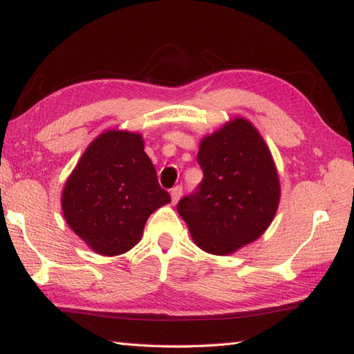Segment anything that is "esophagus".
Segmentation results:
<instances>
[{"mask_svg":"<svg viewBox=\"0 0 354 354\" xmlns=\"http://www.w3.org/2000/svg\"><path fill=\"white\" fill-rule=\"evenodd\" d=\"M170 195H171V203H173V205H176V203L179 201V198H181V195H183V187H181V185H176V187H173L171 192H170Z\"/></svg>","mask_w":354,"mask_h":354,"instance_id":"obj_1","label":"esophagus"}]
</instances>
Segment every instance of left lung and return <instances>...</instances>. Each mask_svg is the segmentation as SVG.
<instances>
[{"mask_svg": "<svg viewBox=\"0 0 354 354\" xmlns=\"http://www.w3.org/2000/svg\"><path fill=\"white\" fill-rule=\"evenodd\" d=\"M198 189L178 203L190 236L206 253L225 256L261 237L277 214L279 179L267 143L237 117L200 143Z\"/></svg>", "mask_w": 354, "mask_h": 354, "instance_id": "left-lung-1", "label": "left lung"}]
</instances>
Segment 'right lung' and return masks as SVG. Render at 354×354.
I'll return each mask as SVG.
<instances>
[{
    "label": "right lung",
    "instance_id": "obj_1",
    "mask_svg": "<svg viewBox=\"0 0 354 354\" xmlns=\"http://www.w3.org/2000/svg\"><path fill=\"white\" fill-rule=\"evenodd\" d=\"M170 203L140 134L111 129L81 156L62 190L68 226L95 253L117 256L140 241L156 209Z\"/></svg>",
    "mask_w": 354,
    "mask_h": 354
}]
</instances>
